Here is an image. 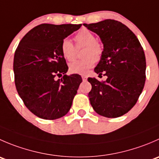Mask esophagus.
<instances>
[{"label": "esophagus", "instance_id": "obj_1", "mask_svg": "<svg viewBox=\"0 0 159 159\" xmlns=\"http://www.w3.org/2000/svg\"><path fill=\"white\" fill-rule=\"evenodd\" d=\"M81 78H82V80L84 81L87 80V76H86V75H82V76H81Z\"/></svg>", "mask_w": 159, "mask_h": 159}]
</instances>
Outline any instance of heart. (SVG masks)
Returning <instances> with one entry per match:
<instances>
[{"label":"heart","mask_w":159,"mask_h":159,"mask_svg":"<svg viewBox=\"0 0 159 159\" xmlns=\"http://www.w3.org/2000/svg\"><path fill=\"white\" fill-rule=\"evenodd\" d=\"M75 41L78 47L85 46L83 51V57L81 60L75 61L69 65V70L71 73L84 75L96 61H100L103 54V47L97 41V38L89 30L82 29L75 36ZM61 51L66 60L73 61L76 56V48L73 42L66 38L62 40L61 44Z\"/></svg>","instance_id":"heart-1"}]
</instances>
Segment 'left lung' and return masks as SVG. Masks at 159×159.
<instances>
[{"label":"left lung","mask_w":159,"mask_h":159,"mask_svg":"<svg viewBox=\"0 0 159 159\" xmlns=\"http://www.w3.org/2000/svg\"><path fill=\"white\" fill-rule=\"evenodd\" d=\"M84 26L103 43V54L94 72L107 77L105 81L88 78L92 87L89 93L91 106L106 118L122 116L134 107L145 85L143 48L135 34L118 20L107 19Z\"/></svg>","instance_id":"left-lung-1"}]
</instances>
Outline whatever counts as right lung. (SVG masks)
<instances>
[{"instance_id":"add662e5","label":"right lung","mask_w":159,"mask_h":159,"mask_svg":"<svg viewBox=\"0 0 159 159\" xmlns=\"http://www.w3.org/2000/svg\"><path fill=\"white\" fill-rule=\"evenodd\" d=\"M81 26L41 24L28 31L16 49V89L25 106L39 118H60L71 107L82 79L77 74L65 75L68 67L61 51V44ZM62 74V79L56 80V76Z\"/></svg>"}]
</instances>
